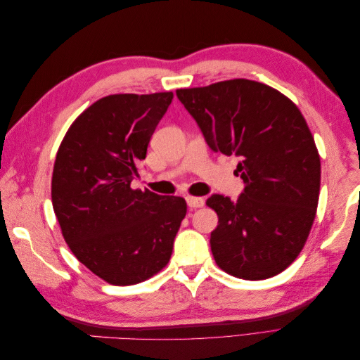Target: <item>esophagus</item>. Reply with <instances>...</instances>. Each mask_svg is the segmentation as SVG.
Wrapping results in <instances>:
<instances>
[{
    "instance_id": "obj_1",
    "label": "esophagus",
    "mask_w": 360,
    "mask_h": 360,
    "mask_svg": "<svg viewBox=\"0 0 360 360\" xmlns=\"http://www.w3.org/2000/svg\"><path fill=\"white\" fill-rule=\"evenodd\" d=\"M186 202L191 209H200L204 205V200L200 197H186Z\"/></svg>"
}]
</instances>
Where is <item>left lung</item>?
<instances>
[{"label":"left lung","mask_w":360,"mask_h":360,"mask_svg":"<svg viewBox=\"0 0 360 360\" xmlns=\"http://www.w3.org/2000/svg\"><path fill=\"white\" fill-rule=\"evenodd\" d=\"M207 144L236 155L245 191L212 195L219 217L210 246L228 275L261 281L284 271L308 240L320 195L317 146L296 103L271 86L230 79L176 91Z\"/></svg>","instance_id":"left-lung-1"}]
</instances>
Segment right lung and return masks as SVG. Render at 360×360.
<instances>
[{"mask_svg": "<svg viewBox=\"0 0 360 360\" xmlns=\"http://www.w3.org/2000/svg\"><path fill=\"white\" fill-rule=\"evenodd\" d=\"M172 97H102L76 117L57 151L51 195L61 234L108 284L135 285L159 274L186 216L184 198L130 186Z\"/></svg>", "mask_w": 360, "mask_h": 360, "instance_id": "right-lung-1", "label": "right lung"}]
</instances>
